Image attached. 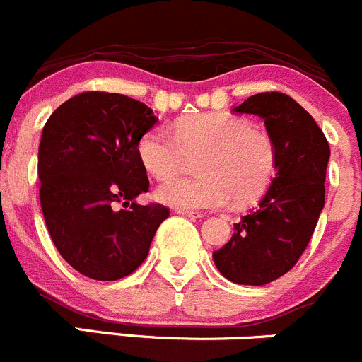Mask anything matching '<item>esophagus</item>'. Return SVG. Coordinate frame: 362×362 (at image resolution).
Listing matches in <instances>:
<instances>
[{"instance_id":"34e87169","label":"esophagus","mask_w":362,"mask_h":362,"mask_svg":"<svg viewBox=\"0 0 362 362\" xmlns=\"http://www.w3.org/2000/svg\"><path fill=\"white\" fill-rule=\"evenodd\" d=\"M175 211H177L179 215L188 216V218H201L202 216L201 211H188V209H175Z\"/></svg>"}]
</instances>
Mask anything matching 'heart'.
Here are the masks:
<instances>
[{"mask_svg":"<svg viewBox=\"0 0 362 362\" xmlns=\"http://www.w3.org/2000/svg\"><path fill=\"white\" fill-rule=\"evenodd\" d=\"M174 135L154 127L140 139L139 158L151 175L168 177L183 168L187 156H201V177H172L156 188V199L175 209L222 208L233 199L259 197L277 167V151L268 133L229 113H197L174 124Z\"/></svg>","mask_w":362,"mask_h":362,"instance_id":"1","label":"heart"}]
</instances>
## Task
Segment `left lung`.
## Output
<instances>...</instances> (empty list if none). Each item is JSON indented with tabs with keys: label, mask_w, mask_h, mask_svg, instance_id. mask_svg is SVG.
<instances>
[{
	"label": "left lung",
	"mask_w": 362,
	"mask_h": 362,
	"mask_svg": "<svg viewBox=\"0 0 362 362\" xmlns=\"http://www.w3.org/2000/svg\"><path fill=\"white\" fill-rule=\"evenodd\" d=\"M235 112L264 120L277 167L259 204L235 223V235L213 261L229 281L263 286L295 267L315 233L330 147L315 119L282 92L250 95Z\"/></svg>",
	"instance_id": "8db88e82"
}]
</instances>
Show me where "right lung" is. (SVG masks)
<instances>
[{"instance_id": "1", "label": "right lung", "mask_w": 362, "mask_h": 362, "mask_svg": "<svg viewBox=\"0 0 362 362\" xmlns=\"http://www.w3.org/2000/svg\"><path fill=\"white\" fill-rule=\"evenodd\" d=\"M158 122L136 99L81 92L47 119L39 146L40 206L58 252L95 281L133 274L168 208L140 206L149 190L140 139Z\"/></svg>"}]
</instances>
